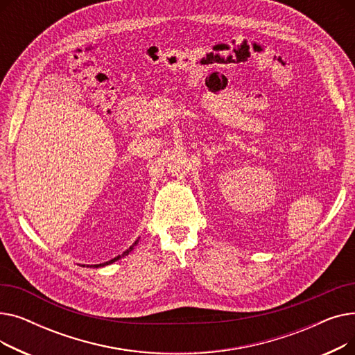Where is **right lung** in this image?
<instances>
[{"label":"right lung","instance_id":"obj_1","mask_svg":"<svg viewBox=\"0 0 355 355\" xmlns=\"http://www.w3.org/2000/svg\"><path fill=\"white\" fill-rule=\"evenodd\" d=\"M137 241H138V240H137ZM137 241H135V243H134V245H132V246H130V248H129V249H128V250H126V252H123V254H122V256H125V254H128V253H129V252H130V250H132V248H134V246H135V245H137ZM119 257H121V256H116V257H114V259H112V260H109V262H105V263H101V265H95V266H96V268H98V266H105V265H109V263H114V262H115V260H118V259H119Z\"/></svg>","mask_w":355,"mask_h":355}]
</instances>
